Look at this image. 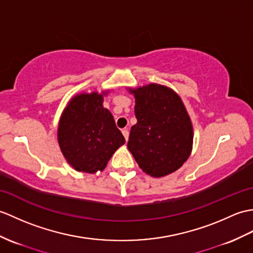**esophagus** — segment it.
Listing matches in <instances>:
<instances>
[{
	"label": "esophagus",
	"instance_id": "34e87169",
	"mask_svg": "<svg viewBox=\"0 0 253 253\" xmlns=\"http://www.w3.org/2000/svg\"><path fill=\"white\" fill-rule=\"evenodd\" d=\"M122 132H123V134H124V137H125V140L127 141V140H128V138H129V131L127 130V129H123V130H122Z\"/></svg>",
	"mask_w": 253,
	"mask_h": 253
}]
</instances>
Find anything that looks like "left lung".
Returning a JSON list of instances; mask_svg holds the SVG:
<instances>
[{"instance_id":"obj_1","label":"left lung","mask_w":253,"mask_h":253,"mask_svg":"<svg viewBox=\"0 0 253 253\" xmlns=\"http://www.w3.org/2000/svg\"><path fill=\"white\" fill-rule=\"evenodd\" d=\"M127 89L134 97L137 117L128 150L151 177L174 172L193 149V125L182 99L171 88L155 83Z\"/></svg>"}]
</instances>
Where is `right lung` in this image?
<instances>
[{
    "instance_id": "add662e5",
    "label": "right lung",
    "mask_w": 253,
    "mask_h": 253,
    "mask_svg": "<svg viewBox=\"0 0 253 253\" xmlns=\"http://www.w3.org/2000/svg\"><path fill=\"white\" fill-rule=\"evenodd\" d=\"M110 90L80 92L64 108L58 124L61 153L76 171H102L114 152L125 143L113 115L103 108Z\"/></svg>"
}]
</instances>
